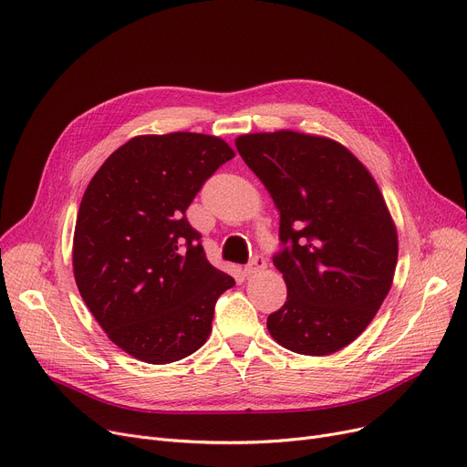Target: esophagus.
<instances>
[{"label":"esophagus","mask_w":467,"mask_h":467,"mask_svg":"<svg viewBox=\"0 0 467 467\" xmlns=\"http://www.w3.org/2000/svg\"><path fill=\"white\" fill-rule=\"evenodd\" d=\"M265 268H266L265 257H263V255H255V257L248 263V266L244 268V275H246V276H254V275H259L261 271H265Z\"/></svg>","instance_id":"1"}]
</instances>
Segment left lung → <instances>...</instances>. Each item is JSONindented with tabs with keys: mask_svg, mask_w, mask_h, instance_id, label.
I'll return each instance as SVG.
<instances>
[{
	"mask_svg": "<svg viewBox=\"0 0 467 467\" xmlns=\"http://www.w3.org/2000/svg\"><path fill=\"white\" fill-rule=\"evenodd\" d=\"M234 143L280 212L273 261L287 299L268 333L297 354L338 352L371 324L394 280L398 231L382 192L335 140L278 130Z\"/></svg>",
	"mask_w": 467,
	"mask_h": 467,
	"instance_id": "left-lung-1",
	"label": "left lung"
}]
</instances>
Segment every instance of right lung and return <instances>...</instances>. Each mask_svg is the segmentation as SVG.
Wrapping results in <instances>:
<instances>
[{
	"label": "right lung",
	"instance_id": "obj_1",
	"mask_svg": "<svg viewBox=\"0 0 467 467\" xmlns=\"http://www.w3.org/2000/svg\"><path fill=\"white\" fill-rule=\"evenodd\" d=\"M208 134L136 136L90 180L73 233V275L96 322L145 363L199 350L215 301L233 276L206 259L185 212L213 171L231 161Z\"/></svg>",
	"mask_w": 467,
	"mask_h": 467
}]
</instances>
